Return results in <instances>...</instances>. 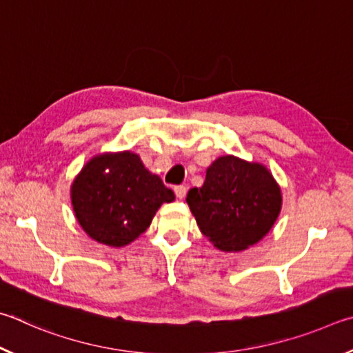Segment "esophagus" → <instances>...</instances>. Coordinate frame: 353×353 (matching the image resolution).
Here are the masks:
<instances>
[{
	"label": "esophagus",
	"instance_id": "1",
	"mask_svg": "<svg viewBox=\"0 0 353 353\" xmlns=\"http://www.w3.org/2000/svg\"><path fill=\"white\" fill-rule=\"evenodd\" d=\"M175 195H176V199H180V200H183L184 196H186V192H188V188L186 186H183V184H180V186H175Z\"/></svg>",
	"mask_w": 353,
	"mask_h": 353
}]
</instances>
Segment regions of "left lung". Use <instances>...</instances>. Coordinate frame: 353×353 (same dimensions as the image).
I'll return each instance as SVG.
<instances>
[{"label":"left lung","mask_w":353,"mask_h":353,"mask_svg":"<svg viewBox=\"0 0 353 353\" xmlns=\"http://www.w3.org/2000/svg\"><path fill=\"white\" fill-rule=\"evenodd\" d=\"M200 231L221 251H242L274 225L282 196L271 173L257 163L221 157L206 172L201 188L188 192Z\"/></svg>","instance_id":"obj_1"}]
</instances>
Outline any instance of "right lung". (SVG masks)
I'll list each match as a JSON object with an SVG mask.
<instances>
[{
	"mask_svg": "<svg viewBox=\"0 0 353 353\" xmlns=\"http://www.w3.org/2000/svg\"><path fill=\"white\" fill-rule=\"evenodd\" d=\"M72 208L91 239L123 246L139 237L163 203L175 200L138 154H101L86 164L71 188Z\"/></svg>",
	"mask_w": 353,
	"mask_h": 353,
	"instance_id": "right-lung-1",
	"label": "right lung"
}]
</instances>
